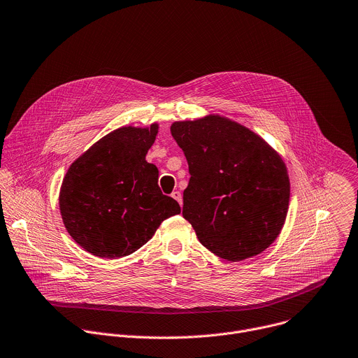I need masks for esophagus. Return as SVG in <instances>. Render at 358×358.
<instances>
[{
    "label": "esophagus",
    "mask_w": 358,
    "mask_h": 358,
    "mask_svg": "<svg viewBox=\"0 0 358 358\" xmlns=\"http://www.w3.org/2000/svg\"><path fill=\"white\" fill-rule=\"evenodd\" d=\"M171 196L180 203V205H182V195H181V192L180 191H174L173 194H171Z\"/></svg>",
    "instance_id": "esophagus-1"
}]
</instances>
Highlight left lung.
<instances>
[{
	"label": "left lung",
	"mask_w": 358,
	"mask_h": 358,
	"mask_svg": "<svg viewBox=\"0 0 358 358\" xmlns=\"http://www.w3.org/2000/svg\"><path fill=\"white\" fill-rule=\"evenodd\" d=\"M171 135L188 162L182 216L198 241L227 262L264 252L278 237L289 205L281 156L257 134L220 115L174 122Z\"/></svg>",
	"instance_id": "obj_1"
}]
</instances>
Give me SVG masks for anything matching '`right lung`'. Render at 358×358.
I'll return each instance as SVG.
<instances>
[{"mask_svg":"<svg viewBox=\"0 0 358 358\" xmlns=\"http://www.w3.org/2000/svg\"><path fill=\"white\" fill-rule=\"evenodd\" d=\"M157 132V124L119 128L69 167L59 206L66 230L85 252L102 259L129 256L164 219L181 212L162 192L157 167L146 162Z\"/></svg>","mask_w":358,"mask_h":358,"instance_id":"1","label":"right lung"}]
</instances>
